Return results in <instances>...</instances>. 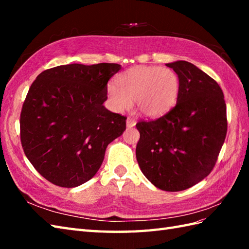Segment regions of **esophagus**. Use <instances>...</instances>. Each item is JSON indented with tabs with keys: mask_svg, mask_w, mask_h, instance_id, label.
Wrapping results in <instances>:
<instances>
[{
	"mask_svg": "<svg viewBox=\"0 0 249 249\" xmlns=\"http://www.w3.org/2000/svg\"><path fill=\"white\" fill-rule=\"evenodd\" d=\"M135 125H136V121L131 118H127V120H126V126H127L128 128H131L134 127Z\"/></svg>",
	"mask_w": 249,
	"mask_h": 249,
	"instance_id": "esophagus-1",
	"label": "esophagus"
}]
</instances>
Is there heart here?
I'll list each match as a JSON object with an SVG mask.
<instances>
[{"mask_svg": "<svg viewBox=\"0 0 249 249\" xmlns=\"http://www.w3.org/2000/svg\"><path fill=\"white\" fill-rule=\"evenodd\" d=\"M116 86L110 83L107 94L115 111L131 108L136 102L139 112L157 116L167 112L176 104L179 80L170 68L158 66H135L116 78Z\"/></svg>", "mask_w": 249, "mask_h": 249, "instance_id": "heart-1", "label": "heart"}]
</instances>
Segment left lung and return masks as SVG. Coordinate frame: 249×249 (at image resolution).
Wrapping results in <instances>:
<instances>
[{
	"label": "left lung",
	"mask_w": 249,
	"mask_h": 249,
	"mask_svg": "<svg viewBox=\"0 0 249 249\" xmlns=\"http://www.w3.org/2000/svg\"><path fill=\"white\" fill-rule=\"evenodd\" d=\"M177 72V105L165 115L140 121L136 157L142 173L166 192H181L213 170L227 135V108L218 83L186 61L166 64Z\"/></svg>",
	"instance_id": "left-lung-1"
}]
</instances>
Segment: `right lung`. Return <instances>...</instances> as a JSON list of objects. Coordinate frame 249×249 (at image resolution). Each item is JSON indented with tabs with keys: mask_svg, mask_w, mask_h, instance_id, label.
Segmentation results:
<instances>
[{
	"mask_svg": "<svg viewBox=\"0 0 249 249\" xmlns=\"http://www.w3.org/2000/svg\"><path fill=\"white\" fill-rule=\"evenodd\" d=\"M113 63L68 64L44 71L32 83L20 115L25 156L47 181L71 188L100 168L108 144L126 129V118L106 109Z\"/></svg>",
	"mask_w": 249,
	"mask_h": 249,
	"instance_id": "1",
	"label": "right lung"
}]
</instances>
